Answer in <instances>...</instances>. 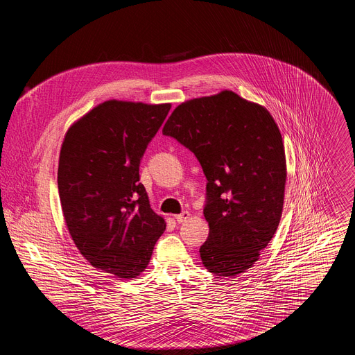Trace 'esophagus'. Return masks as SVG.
<instances>
[{"label":"esophagus","mask_w":355,"mask_h":355,"mask_svg":"<svg viewBox=\"0 0 355 355\" xmlns=\"http://www.w3.org/2000/svg\"><path fill=\"white\" fill-rule=\"evenodd\" d=\"M189 212H182V214H180V215H175V220L178 222V223H184V222H187L188 219H189Z\"/></svg>","instance_id":"esophagus-1"}]
</instances>
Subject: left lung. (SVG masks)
<instances>
[{"mask_svg":"<svg viewBox=\"0 0 355 355\" xmlns=\"http://www.w3.org/2000/svg\"><path fill=\"white\" fill-rule=\"evenodd\" d=\"M163 135L196 156L208 180V240L199 254L218 277L251 268L274 237L284 208L286 160L271 114L233 91L185 101Z\"/></svg>","mask_w":355,"mask_h":355,"instance_id":"left-lung-1","label":"left lung"}]
</instances>
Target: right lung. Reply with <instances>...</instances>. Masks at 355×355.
<instances>
[{
	"label": "right lung",
	"mask_w": 355,
	"mask_h": 355,
	"mask_svg": "<svg viewBox=\"0 0 355 355\" xmlns=\"http://www.w3.org/2000/svg\"><path fill=\"white\" fill-rule=\"evenodd\" d=\"M170 108L110 99L77 119L62 143L58 185L67 230L92 267L116 278L139 277L166 230L139 166Z\"/></svg>",
	"instance_id": "1"
}]
</instances>
